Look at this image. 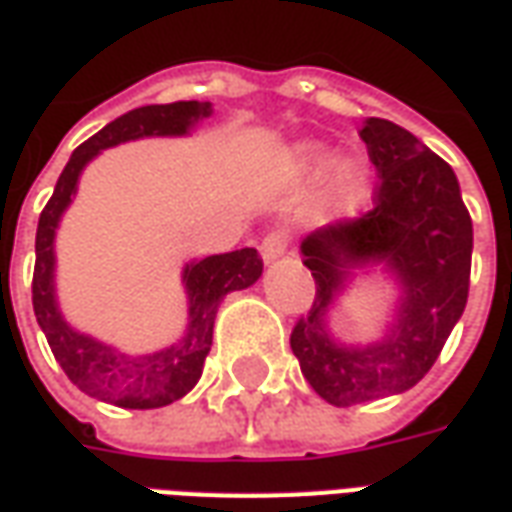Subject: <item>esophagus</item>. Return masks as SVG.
Wrapping results in <instances>:
<instances>
[{"instance_id": "obj_1", "label": "esophagus", "mask_w": 512, "mask_h": 512, "mask_svg": "<svg viewBox=\"0 0 512 512\" xmlns=\"http://www.w3.org/2000/svg\"><path fill=\"white\" fill-rule=\"evenodd\" d=\"M286 250H289V231H284V228H275V231H270V234L262 239L264 262L281 259Z\"/></svg>"}]
</instances>
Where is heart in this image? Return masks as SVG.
I'll return each instance as SVG.
<instances>
[{
	"label": "heart",
	"instance_id": "b5f03b06",
	"mask_svg": "<svg viewBox=\"0 0 512 512\" xmlns=\"http://www.w3.org/2000/svg\"><path fill=\"white\" fill-rule=\"evenodd\" d=\"M331 162L333 157L328 151L311 148V151H303V154L297 157V170H300L303 176H322L325 170L331 168ZM366 187H369V168H366L361 159H344V162L336 165L331 190L333 201H336L339 209L353 212L355 206L366 198Z\"/></svg>",
	"mask_w": 512,
	"mask_h": 512
}]
</instances>
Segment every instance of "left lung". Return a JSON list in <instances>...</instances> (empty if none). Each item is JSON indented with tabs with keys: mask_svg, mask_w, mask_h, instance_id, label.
I'll list each match as a JSON object with an SVG mask.
<instances>
[{
	"mask_svg": "<svg viewBox=\"0 0 512 512\" xmlns=\"http://www.w3.org/2000/svg\"><path fill=\"white\" fill-rule=\"evenodd\" d=\"M358 134L378 170L375 206L300 242L317 295L289 336L303 378L336 408L408 391L430 372L466 308L474 242L455 170L444 159L383 118H366ZM369 261L401 281L398 322L383 343L344 348L327 336V306L349 267Z\"/></svg>",
	"mask_w": 512,
	"mask_h": 512,
	"instance_id": "left-lung-1",
	"label": "left lung"
}]
</instances>
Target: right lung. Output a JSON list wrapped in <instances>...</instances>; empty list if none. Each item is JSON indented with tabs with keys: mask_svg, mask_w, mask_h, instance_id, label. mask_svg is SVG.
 <instances>
[{
	"mask_svg": "<svg viewBox=\"0 0 512 512\" xmlns=\"http://www.w3.org/2000/svg\"><path fill=\"white\" fill-rule=\"evenodd\" d=\"M212 115L209 101H173L148 104L126 112L107 123L101 132L76 148L57 179L49 204L43 206L35 234V273H32V308L57 364L63 366L76 389L96 400L110 402L129 411H148L181 400L198 383L204 361L212 347L220 300L245 286L256 284L262 275V256L256 248L231 250L220 256H206L184 267V289L190 297V322L179 344L154 355H126L107 344L76 333L63 320L54 300V231L71 204L79 173L99 151L137 137L154 134H187L198 121Z\"/></svg>",
	"mask_w": 512,
	"mask_h": 512,
	"instance_id": "add662e5",
	"label": "right lung"
}]
</instances>
